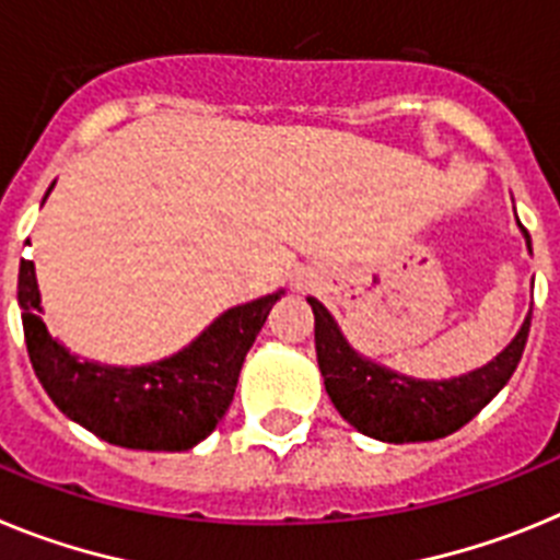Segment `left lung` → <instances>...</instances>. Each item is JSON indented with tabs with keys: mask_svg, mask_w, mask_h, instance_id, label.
Instances as JSON below:
<instances>
[{
	"mask_svg": "<svg viewBox=\"0 0 560 560\" xmlns=\"http://www.w3.org/2000/svg\"><path fill=\"white\" fill-rule=\"evenodd\" d=\"M515 211V208H513ZM527 253L533 256L527 228L518 222ZM307 304L315 315V354L329 400L338 415L358 428L361 434L381 442H434L459 431L474 420L504 386L522 361L529 335L533 307L524 315L522 327L502 352L485 366L470 369L456 377L422 381L411 374L395 372L352 347L338 327L335 315L318 299L310 295Z\"/></svg>",
	"mask_w": 560,
	"mask_h": 560,
	"instance_id": "obj_1",
	"label": "left lung"
}]
</instances>
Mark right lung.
<instances>
[{"mask_svg": "<svg viewBox=\"0 0 560 560\" xmlns=\"http://www.w3.org/2000/svg\"><path fill=\"white\" fill-rule=\"evenodd\" d=\"M281 295L284 290H276L225 310L168 358L143 366H112L78 358L47 332L36 265L31 259L19 265L24 343L42 388L72 422L109 445L132 451H188L211 436L231 406L245 354Z\"/></svg>", "mask_w": 560, "mask_h": 560, "instance_id": "1", "label": "right lung"}]
</instances>
